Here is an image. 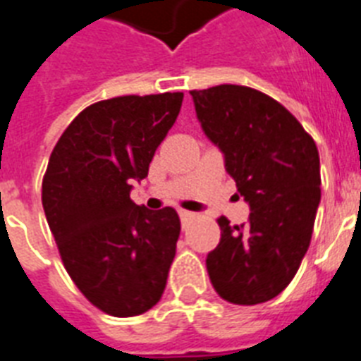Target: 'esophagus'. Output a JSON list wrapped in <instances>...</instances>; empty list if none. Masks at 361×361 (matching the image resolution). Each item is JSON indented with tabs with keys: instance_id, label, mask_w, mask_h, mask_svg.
<instances>
[{
	"instance_id": "34e87169",
	"label": "esophagus",
	"mask_w": 361,
	"mask_h": 361,
	"mask_svg": "<svg viewBox=\"0 0 361 361\" xmlns=\"http://www.w3.org/2000/svg\"><path fill=\"white\" fill-rule=\"evenodd\" d=\"M178 213H180L181 222H187V220H190V218L195 216V213H190V211H185V209H180Z\"/></svg>"
}]
</instances>
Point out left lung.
<instances>
[{"instance_id": "8db88e82", "label": "left lung", "mask_w": 361, "mask_h": 361, "mask_svg": "<svg viewBox=\"0 0 361 361\" xmlns=\"http://www.w3.org/2000/svg\"><path fill=\"white\" fill-rule=\"evenodd\" d=\"M190 95L204 134L251 209L240 226L218 218L222 237L205 260L209 279L233 305L269 301L288 286L310 246L321 200L317 147L283 104L253 87L222 84Z\"/></svg>"}]
</instances>
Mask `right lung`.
Wrapping results in <instances>:
<instances>
[{"mask_svg":"<svg viewBox=\"0 0 361 361\" xmlns=\"http://www.w3.org/2000/svg\"><path fill=\"white\" fill-rule=\"evenodd\" d=\"M183 93L95 102L53 148L42 205L62 262L86 299L115 317L139 316L163 295L180 237L172 207L130 200L180 114Z\"/></svg>","mask_w":361,"mask_h":361,"instance_id":"obj_1","label":"right lung"}]
</instances>
